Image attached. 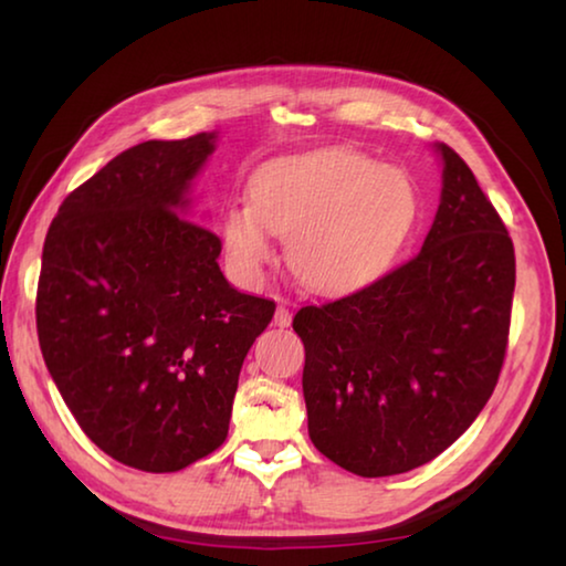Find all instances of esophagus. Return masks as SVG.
Wrapping results in <instances>:
<instances>
[{
    "label": "esophagus",
    "instance_id": "obj_1",
    "mask_svg": "<svg viewBox=\"0 0 566 566\" xmlns=\"http://www.w3.org/2000/svg\"><path fill=\"white\" fill-rule=\"evenodd\" d=\"M290 324H292V312L290 310H286V306L284 304H280V306H276V312H274V327H290Z\"/></svg>",
    "mask_w": 566,
    "mask_h": 566
}]
</instances>
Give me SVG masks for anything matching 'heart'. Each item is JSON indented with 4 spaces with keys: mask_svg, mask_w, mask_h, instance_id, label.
<instances>
[{
    "mask_svg": "<svg viewBox=\"0 0 566 566\" xmlns=\"http://www.w3.org/2000/svg\"><path fill=\"white\" fill-rule=\"evenodd\" d=\"M252 202L227 207L229 262L256 276L286 237L296 280L339 294L379 280L419 217V195L405 169L377 165L357 149H317L272 159L254 171Z\"/></svg>",
    "mask_w": 566,
    "mask_h": 566,
    "instance_id": "b5f03b06",
    "label": "heart"
}]
</instances>
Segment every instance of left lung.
<instances>
[{"mask_svg": "<svg viewBox=\"0 0 566 566\" xmlns=\"http://www.w3.org/2000/svg\"><path fill=\"white\" fill-rule=\"evenodd\" d=\"M421 252L361 290L302 306V389L319 452L359 476L432 462L467 432L510 344L514 244L452 147Z\"/></svg>", "mask_w": 566, "mask_h": 566, "instance_id": "left-lung-1", "label": "left lung"}]
</instances>
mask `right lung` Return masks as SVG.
<instances>
[{
  "label": "right lung",
  "instance_id": "1",
  "mask_svg": "<svg viewBox=\"0 0 566 566\" xmlns=\"http://www.w3.org/2000/svg\"><path fill=\"white\" fill-rule=\"evenodd\" d=\"M214 132L142 142L64 197L44 239L36 334L94 444L179 472L224 444L239 369L276 304L229 286L222 239L181 212Z\"/></svg>",
  "mask_w": 566,
  "mask_h": 566
}]
</instances>
